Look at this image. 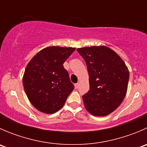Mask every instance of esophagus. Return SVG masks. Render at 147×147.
<instances>
[{"label": "esophagus", "mask_w": 147, "mask_h": 147, "mask_svg": "<svg viewBox=\"0 0 147 147\" xmlns=\"http://www.w3.org/2000/svg\"><path fill=\"white\" fill-rule=\"evenodd\" d=\"M78 86H79V83H75V89H77V88H78Z\"/></svg>", "instance_id": "esophagus-1"}]
</instances>
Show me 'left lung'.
Listing matches in <instances>:
<instances>
[{"label": "left lung", "mask_w": 147, "mask_h": 147, "mask_svg": "<svg viewBox=\"0 0 147 147\" xmlns=\"http://www.w3.org/2000/svg\"><path fill=\"white\" fill-rule=\"evenodd\" d=\"M87 64L90 90L82 96L86 109L94 116L115 110L127 94L129 72L122 59L106 46L77 49Z\"/></svg>", "instance_id": "1"}]
</instances>
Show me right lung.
<instances>
[{
	"mask_svg": "<svg viewBox=\"0 0 147 147\" xmlns=\"http://www.w3.org/2000/svg\"><path fill=\"white\" fill-rule=\"evenodd\" d=\"M75 50L74 47H47L28 64L23 87L28 100L38 110L53 114L65 105L75 87L63 63Z\"/></svg>",
	"mask_w": 147,
	"mask_h": 147,
	"instance_id": "1",
	"label": "right lung"
}]
</instances>
